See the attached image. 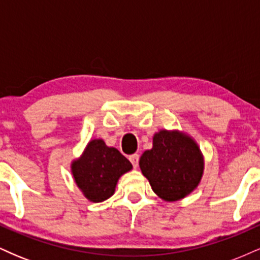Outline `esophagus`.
<instances>
[{
	"instance_id": "34e87169",
	"label": "esophagus",
	"mask_w": 260,
	"mask_h": 260,
	"mask_svg": "<svg viewBox=\"0 0 260 260\" xmlns=\"http://www.w3.org/2000/svg\"><path fill=\"white\" fill-rule=\"evenodd\" d=\"M128 159H129L131 162H132L133 168H137V166H138V162H139V155L138 154L131 155V156L128 157Z\"/></svg>"
}]
</instances>
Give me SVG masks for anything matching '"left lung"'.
<instances>
[{"instance_id":"left-lung-1","label":"left lung","mask_w":260,"mask_h":260,"mask_svg":"<svg viewBox=\"0 0 260 260\" xmlns=\"http://www.w3.org/2000/svg\"><path fill=\"white\" fill-rule=\"evenodd\" d=\"M143 175L161 199L176 202L198 187L204 159L194 139L178 131L161 129L153 137V148L139 160Z\"/></svg>"}]
</instances>
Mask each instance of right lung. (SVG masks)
I'll return each mask as SVG.
<instances>
[{"mask_svg":"<svg viewBox=\"0 0 260 260\" xmlns=\"http://www.w3.org/2000/svg\"><path fill=\"white\" fill-rule=\"evenodd\" d=\"M71 169L85 198L100 203L115 193L118 178L132 170V164L117 149L107 147L103 139H92Z\"/></svg>","mask_w":260,"mask_h":260,"instance_id":"1","label":"right lung"}]
</instances>
